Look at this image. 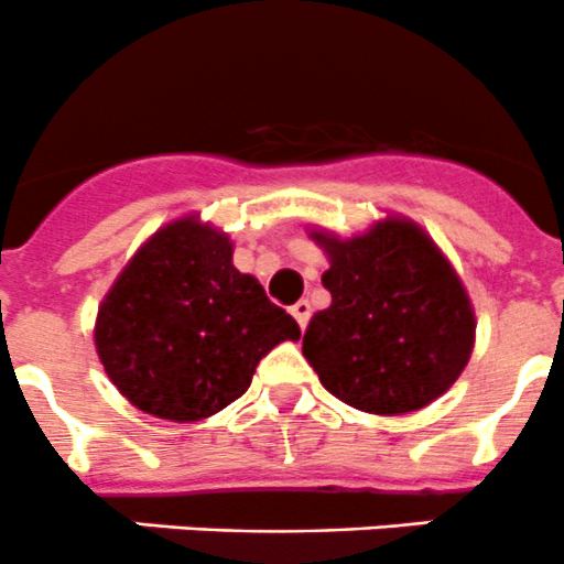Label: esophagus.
Segmentation results:
<instances>
[{
    "label": "esophagus",
    "instance_id": "34e87169",
    "mask_svg": "<svg viewBox=\"0 0 564 564\" xmlns=\"http://www.w3.org/2000/svg\"><path fill=\"white\" fill-rule=\"evenodd\" d=\"M289 311H292V316L297 318L300 329L308 327V318H311V305H308V300H300V303H294Z\"/></svg>",
    "mask_w": 564,
    "mask_h": 564
}]
</instances>
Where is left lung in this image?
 Returning <instances> with one entry per match:
<instances>
[{"label": "left lung", "instance_id": "1", "mask_svg": "<svg viewBox=\"0 0 564 564\" xmlns=\"http://www.w3.org/2000/svg\"><path fill=\"white\" fill-rule=\"evenodd\" d=\"M329 270V308L311 318L305 360L318 382L349 406L406 414L453 388L475 346V311L436 242L409 218L373 224L366 235L311 231Z\"/></svg>", "mask_w": 564, "mask_h": 564}]
</instances>
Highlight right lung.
<instances>
[{
    "label": "right lung",
    "instance_id": "1",
    "mask_svg": "<svg viewBox=\"0 0 564 564\" xmlns=\"http://www.w3.org/2000/svg\"><path fill=\"white\" fill-rule=\"evenodd\" d=\"M229 235L196 215L135 250L108 289L95 349L108 379L147 414L193 423L250 388L256 366L300 327L231 264Z\"/></svg>",
    "mask_w": 564,
    "mask_h": 564
}]
</instances>
